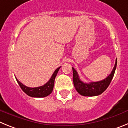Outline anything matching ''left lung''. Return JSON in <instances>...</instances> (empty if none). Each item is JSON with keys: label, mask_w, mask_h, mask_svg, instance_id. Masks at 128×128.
I'll return each mask as SVG.
<instances>
[{"label": "left lung", "mask_w": 128, "mask_h": 128, "mask_svg": "<svg viewBox=\"0 0 128 128\" xmlns=\"http://www.w3.org/2000/svg\"><path fill=\"white\" fill-rule=\"evenodd\" d=\"M117 62L115 60V64L112 71L109 76L104 80L98 82H91L89 83L82 82L80 80L77 71L72 67L73 70V82L76 90L80 95L83 96H99L104 92L110 84L111 81L114 78L115 71L117 67Z\"/></svg>", "instance_id": "left-lung-1"}]
</instances>
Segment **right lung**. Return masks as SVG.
I'll use <instances>...</instances> for the list:
<instances>
[{
	"mask_svg": "<svg viewBox=\"0 0 128 128\" xmlns=\"http://www.w3.org/2000/svg\"><path fill=\"white\" fill-rule=\"evenodd\" d=\"M61 66L58 67L56 70L54 71V73L52 74V76H51L50 79L48 80V82L44 84L43 86L38 87H35V88H30V87L26 86L24 84H23L22 82H20L16 78V81L18 83L19 86L22 90L27 95H28L30 97L32 98H44L47 97V96L50 95L52 92L53 88H54V80L56 78V75L59 70Z\"/></svg>",
	"mask_w": 128,
	"mask_h": 128,
	"instance_id": "obj_1",
	"label": "right lung"
}]
</instances>
